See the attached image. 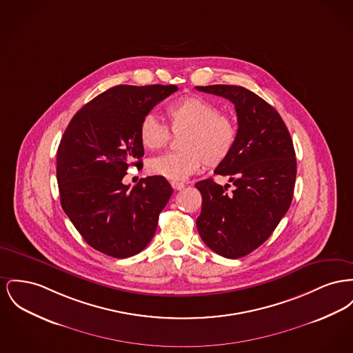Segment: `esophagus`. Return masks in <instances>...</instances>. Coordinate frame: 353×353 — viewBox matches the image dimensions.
<instances>
[{
  "mask_svg": "<svg viewBox=\"0 0 353 353\" xmlns=\"http://www.w3.org/2000/svg\"><path fill=\"white\" fill-rule=\"evenodd\" d=\"M170 185H172L174 190H181V189H184V187H185L183 183H176V181H172Z\"/></svg>",
  "mask_w": 353,
  "mask_h": 353,
  "instance_id": "1",
  "label": "esophagus"
}]
</instances>
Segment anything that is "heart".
<instances>
[{
    "mask_svg": "<svg viewBox=\"0 0 353 353\" xmlns=\"http://www.w3.org/2000/svg\"><path fill=\"white\" fill-rule=\"evenodd\" d=\"M173 133L181 136V150L153 157L149 172L169 181H184L201 166L221 165L233 152L237 141V124L228 114L219 112L213 103L199 96L183 97L166 108ZM141 144L160 149L168 144L170 132L153 114L143 117L139 126Z\"/></svg>",
    "mask_w": 353,
    "mask_h": 353,
    "instance_id": "b5f03b06",
    "label": "heart"
}]
</instances>
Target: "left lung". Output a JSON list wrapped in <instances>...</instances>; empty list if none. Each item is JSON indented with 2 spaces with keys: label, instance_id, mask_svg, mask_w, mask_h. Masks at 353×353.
Returning a JSON list of instances; mask_svg holds the SVG:
<instances>
[{
  "label": "left lung",
  "instance_id": "left-lung-1",
  "mask_svg": "<svg viewBox=\"0 0 353 353\" xmlns=\"http://www.w3.org/2000/svg\"><path fill=\"white\" fill-rule=\"evenodd\" d=\"M234 105L237 141L228 159L214 169L229 184L212 179L196 183L203 196L196 225L209 248L227 259H239L270 239L290 209L296 153L287 125L277 110L256 93L237 85L196 86Z\"/></svg>",
  "mask_w": 353,
  "mask_h": 353
}]
</instances>
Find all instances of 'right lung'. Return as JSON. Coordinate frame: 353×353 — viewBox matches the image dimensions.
Listing matches in <instances>:
<instances>
[{"label":"right lung","mask_w":353,"mask_h":353,"mask_svg":"<svg viewBox=\"0 0 353 353\" xmlns=\"http://www.w3.org/2000/svg\"><path fill=\"white\" fill-rule=\"evenodd\" d=\"M176 85H117L73 116L57 150L61 207L92 248L125 259L150 243L173 189L149 176L123 184L130 165H143L139 126ZM143 168V166H141Z\"/></svg>","instance_id":"obj_1"}]
</instances>
